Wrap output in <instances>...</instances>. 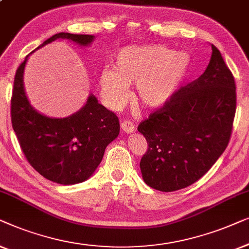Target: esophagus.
Wrapping results in <instances>:
<instances>
[{
    "label": "esophagus",
    "instance_id": "1",
    "mask_svg": "<svg viewBox=\"0 0 249 249\" xmlns=\"http://www.w3.org/2000/svg\"><path fill=\"white\" fill-rule=\"evenodd\" d=\"M121 127L125 133H132V132H134L135 126L131 121H123L121 123Z\"/></svg>",
    "mask_w": 249,
    "mask_h": 249
}]
</instances>
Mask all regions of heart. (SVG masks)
<instances>
[{
    "label": "heart",
    "instance_id": "b5f03b06",
    "mask_svg": "<svg viewBox=\"0 0 249 249\" xmlns=\"http://www.w3.org/2000/svg\"><path fill=\"white\" fill-rule=\"evenodd\" d=\"M190 71V57L162 45L129 46L113 59V70L99 74V88L105 104L111 109L123 106L128 87L135 83V98L148 108L167 104Z\"/></svg>",
    "mask_w": 249,
    "mask_h": 249
}]
</instances>
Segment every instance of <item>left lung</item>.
Wrapping results in <instances>:
<instances>
[{
  "label": "left lung",
  "mask_w": 249,
  "mask_h": 249,
  "mask_svg": "<svg viewBox=\"0 0 249 249\" xmlns=\"http://www.w3.org/2000/svg\"><path fill=\"white\" fill-rule=\"evenodd\" d=\"M236 104L232 73L212 45L205 72L138 126L148 142L140 162L145 184L174 192L204 176L230 141Z\"/></svg>",
  "instance_id": "left-lung-1"
}]
</instances>
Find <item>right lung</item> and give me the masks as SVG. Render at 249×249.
Segmentation results:
<instances>
[{
	"label": "right lung",
	"instance_id": "1",
	"mask_svg": "<svg viewBox=\"0 0 249 249\" xmlns=\"http://www.w3.org/2000/svg\"><path fill=\"white\" fill-rule=\"evenodd\" d=\"M59 38L87 46L94 36L59 33L36 50ZM27 57L16 72L11 97L12 127L21 150L31 167L46 179L62 185L82 183L94 173L106 146L120 134L118 117L98 104L93 94L81 109L69 117L52 118L39 114L30 106L24 93Z\"/></svg>",
	"mask_w": 249,
	"mask_h": 249
}]
</instances>
